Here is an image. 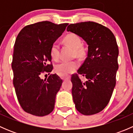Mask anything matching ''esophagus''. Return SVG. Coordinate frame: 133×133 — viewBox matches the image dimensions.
<instances>
[{"label": "esophagus", "mask_w": 133, "mask_h": 133, "mask_svg": "<svg viewBox=\"0 0 133 133\" xmlns=\"http://www.w3.org/2000/svg\"><path fill=\"white\" fill-rule=\"evenodd\" d=\"M71 78V76H65V77H64L62 78V79L64 80H69V79Z\"/></svg>", "instance_id": "esophagus-1"}]
</instances>
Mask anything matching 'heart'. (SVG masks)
I'll list each match as a JSON object with an SVG mask.
<instances>
[{
  "label": "heart",
  "instance_id": "heart-1",
  "mask_svg": "<svg viewBox=\"0 0 133 133\" xmlns=\"http://www.w3.org/2000/svg\"><path fill=\"white\" fill-rule=\"evenodd\" d=\"M64 41L68 45L71 46L75 49L76 55L80 56L84 53V50L81 48L82 42L77 35L69 33L65 36ZM50 55L51 58L55 61L59 59V44L57 42H55L52 44L50 49ZM78 66L79 63L76 60H63L55 65V69L56 73L58 75L64 76L75 71Z\"/></svg>",
  "mask_w": 133,
  "mask_h": 133
}]
</instances>
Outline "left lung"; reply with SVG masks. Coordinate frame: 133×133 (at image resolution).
Listing matches in <instances>:
<instances>
[{
    "instance_id": "left-lung-1",
    "label": "left lung",
    "mask_w": 133,
    "mask_h": 133,
    "mask_svg": "<svg viewBox=\"0 0 133 133\" xmlns=\"http://www.w3.org/2000/svg\"><path fill=\"white\" fill-rule=\"evenodd\" d=\"M82 37L88 45V56L78 70L71 76L72 95L78 111L92 115L108 104L116 85L118 69V48L116 38L105 26L94 22L71 24L67 28ZM78 74L85 76L82 81Z\"/></svg>"
}]
</instances>
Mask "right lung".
<instances>
[{"mask_svg": "<svg viewBox=\"0 0 133 133\" xmlns=\"http://www.w3.org/2000/svg\"><path fill=\"white\" fill-rule=\"evenodd\" d=\"M68 25L37 22L25 26L16 38L11 64L13 85L20 105L28 113L44 116L54 109L62 80L56 74L44 80L41 76L53 70L49 64L51 47Z\"/></svg>", "mask_w": 133, "mask_h": 133, "instance_id": "add662e5", "label": "right lung"}]
</instances>
